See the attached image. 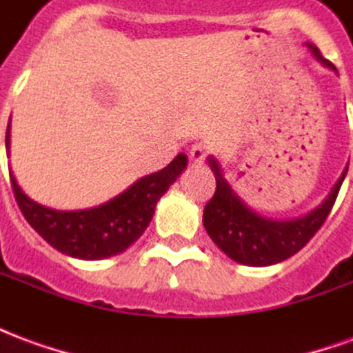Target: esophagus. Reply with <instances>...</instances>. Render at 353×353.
Instances as JSON below:
<instances>
[{
  "instance_id": "1",
  "label": "esophagus",
  "mask_w": 353,
  "mask_h": 353,
  "mask_svg": "<svg viewBox=\"0 0 353 353\" xmlns=\"http://www.w3.org/2000/svg\"><path fill=\"white\" fill-rule=\"evenodd\" d=\"M189 159H191L192 164H202L204 159H206L204 147L200 145V143H194V145L191 147V151H189Z\"/></svg>"
}]
</instances>
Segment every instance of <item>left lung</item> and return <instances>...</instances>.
<instances>
[{
  "instance_id": "obj_1",
  "label": "left lung",
  "mask_w": 353,
  "mask_h": 353,
  "mask_svg": "<svg viewBox=\"0 0 353 353\" xmlns=\"http://www.w3.org/2000/svg\"><path fill=\"white\" fill-rule=\"evenodd\" d=\"M306 47L319 64L336 73L312 43ZM208 164L215 174L217 189L204 208L206 232L225 255L248 266L276 265L303 250L323 225L348 174L346 162L316 206L293 212L288 210L289 200H281L278 191L259 181L253 172H227L217 154H210Z\"/></svg>"
}]
</instances>
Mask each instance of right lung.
Here are the masks:
<instances>
[{
    "label": "right lung",
    "mask_w": 353,
    "mask_h": 353,
    "mask_svg": "<svg viewBox=\"0 0 353 353\" xmlns=\"http://www.w3.org/2000/svg\"><path fill=\"white\" fill-rule=\"evenodd\" d=\"M7 157H11V123L5 136ZM187 168V154L179 153L166 168L147 174L130 183L109 185L90 194L37 196L20 183L9 170L17 202L28 223L43 240L68 257L100 261L126 252L153 219L157 202Z\"/></svg>",
    "instance_id": "right-lung-1"
}]
</instances>
